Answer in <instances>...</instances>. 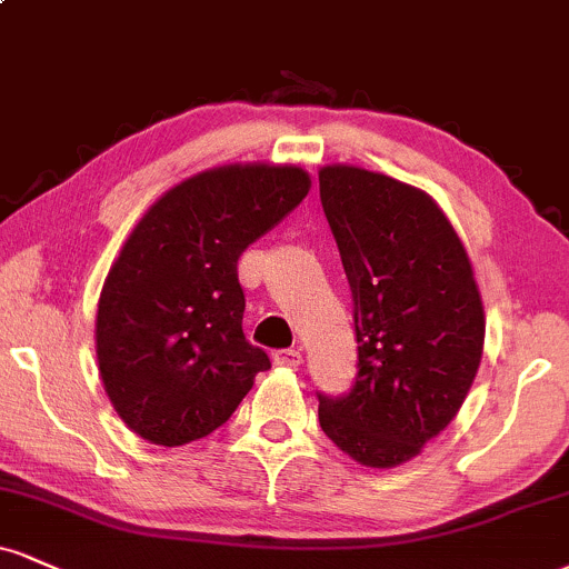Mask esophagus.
Wrapping results in <instances>:
<instances>
[{
  "label": "esophagus",
  "instance_id": "1",
  "mask_svg": "<svg viewBox=\"0 0 569 569\" xmlns=\"http://www.w3.org/2000/svg\"><path fill=\"white\" fill-rule=\"evenodd\" d=\"M272 360L278 362V366H289V368H297L302 366V350H276L272 352Z\"/></svg>",
  "mask_w": 569,
  "mask_h": 569
}]
</instances>
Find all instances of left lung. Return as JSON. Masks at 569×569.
<instances>
[{"mask_svg":"<svg viewBox=\"0 0 569 569\" xmlns=\"http://www.w3.org/2000/svg\"><path fill=\"white\" fill-rule=\"evenodd\" d=\"M320 203L352 291L358 341L350 392H318L320 429L366 467H397L467 400L482 360L480 291L456 230L421 190L326 167Z\"/></svg>","mask_w":569,"mask_h":569,"instance_id":"8db88e82","label":"left lung"}]
</instances>
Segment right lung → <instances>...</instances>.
I'll list each match as a JSON object with an SVG mask.
<instances>
[{
    "label": "right lung",
    "instance_id": "right-lung-1",
    "mask_svg": "<svg viewBox=\"0 0 569 569\" xmlns=\"http://www.w3.org/2000/svg\"><path fill=\"white\" fill-rule=\"evenodd\" d=\"M310 193L299 167H222L159 198L108 272L98 362L116 413L153 445L222 427L270 368L243 333L238 259Z\"/></svg>",
    "mask_w": 569,
    "mask_h": 569
}]
</instances>
